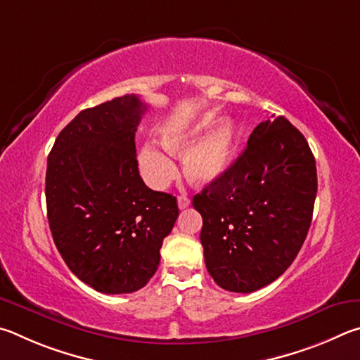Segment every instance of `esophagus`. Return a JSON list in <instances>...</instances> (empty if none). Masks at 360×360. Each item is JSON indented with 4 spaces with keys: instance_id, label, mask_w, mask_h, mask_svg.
I'll use <instances>...</instances> for the list:
<instances>
[{
    "instance_id": "34e87169",
    "label": "esophagus",
    "mask_w": 360,
    "mask_h": 360,
    "mask_svg": "<svg viewBox=\"0 0 360 360\" xmlns=\"http://www.w3.org/2000/svg\"><path fill=\"white\" fill-rule=\"evenodd\" d=\"M191 204V200L188 199L186 196H184V194H181V196H179V209L180 210H184V209H186L188 205Z\"/></svg>"
}]
</instances>
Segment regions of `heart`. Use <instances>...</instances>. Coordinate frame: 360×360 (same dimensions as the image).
Here are the masks:
<instances>
[{"label": "heart", "instance_id": "heart-1", "mask_svg": "<svg viewBox=\"0 0 360 360\" xmlns=\"http://www.w3.org/2000/svg\"><path fill=\"white\" fill-rule=\"evenodd\" d=\"M217 122V115L207 113L188 126H172L162 131V145L171 156H184L187 148ZM212 128V127H211ZM209 131V130H208ZM237 141V126L229 118L218 122L184 158V172L194 185H210L229 167ZM165 151L153 143L145 145L139 153V167L143 179L156 190L166 188L175 179L176 167Z\"/></svg>", "mask_w": 360, "mask_h": 360}]
</instances>
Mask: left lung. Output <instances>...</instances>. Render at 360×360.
<instances>
[{
	"instance_id": "obj_1",
	"label": "left lung",
	"mask_w": 360,
	"mask_h": 360,
	"mask_svg": "<svg viewBox=\"0 0 360 360\" xmlns=\"http://www.w3.org/2000/svg\"><path fill=\"white\" fill-rule=\"evenodd\" d=\"M316 191V161L304 134L285 117L257 124L243 153L193 198L217 285L247 294L285 274L310 229Z\"/></svg>"
}]
</instances>
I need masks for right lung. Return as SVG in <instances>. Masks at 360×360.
<instances>
[{"label": "right lung", "mask_w": 360, "mask_h": 360, "mask_svg": "<svg viewBox=\"0 0 360 360\" xmlns=\"http://www.w3.org/2000/svg\"><path fill=\"white\" fill-rule=\"evenodd\" d=\"M147 110L126 94L82 110L50 151L47 218L69 270L104 294L143 288L160 266L179 205L139 175L136 131Z\"/></svg>", "instance_id": "right-lung-1"}]
</instances>
